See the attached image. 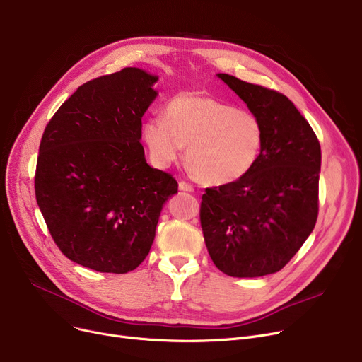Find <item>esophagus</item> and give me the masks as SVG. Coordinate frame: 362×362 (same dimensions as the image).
Masks as SVG:
<instances>
[{
	"label": "esophagus",
	"mask_w": 362,
	"mask_h": 362,
	"mask_svg": "<svg viewBox=\"0 0 362 362\" xmlns=\"http://www.w3.org/2000/svg\"><path fill=\"white\" fill-rule=\"evenodd\" d=\"M179 191H183V192H194V186H192L191 183L180 180V182H179Z\"/></svg>",
	"instance_id": "34e87169"
}]
</instances>
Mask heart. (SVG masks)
I'll return each mask as SVG.
<instances>
[{
  "label": "heart",
  "instance_id": "heart-1",
  "mask_svg": "<svg viewBox=\"0 0 362 362\" xmlns=\"http://www.w3.org/2000/svg\"><path fill=\"white\" fill-rule=\"evenodd\" d=\"M142 135L152 163L160 168L173 164L187 145L189 167L208 185L232 183L248 175L264 136L254 112L198 93L177 95L164 117L145 122Z\"/></svg>",
  "mask_w": 362,
  "mask_h": 362
}]
</instances>
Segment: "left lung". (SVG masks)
Segmentation results:
<instances>
[{
	"label": "left lung",
	"mask_w": 362,
	"mask_h": 362,
	"mask_svg": "<svg viewBox=\"0 0 362 362\" xmlns=\"http://www.w3.org/2000/svg\"><path fill=\"white\" fill-rule=\"evenodd\" d=\"M217 76L255 114L264 136L248 175L205 189L199 210L204 240L224 274L267 276L292 259L315 226L320 142L283 93L226 73Z\"/></svg>",
	"instance_id": "8db88e82"
}]
</instances>
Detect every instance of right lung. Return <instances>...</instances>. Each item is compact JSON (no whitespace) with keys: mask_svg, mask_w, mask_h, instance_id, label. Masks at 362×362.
<instances>
[{"mask_svg":"<svg viewBox=\"0 0 362 362\" xmlns=\"http://www.w3.org/2000/svg\"><path fill=\"white\" fill-rule=\"evenodd\" d=\"M158 81L136 67L92 79L47 124L36 202L59 250L100 273L135 270L148 255L176 179L146 164L142 116Z\"/></svg>","mask_w":362,"mask_h":362,"instance_id":"obj_1","label":"right lung"}]
</instances>
